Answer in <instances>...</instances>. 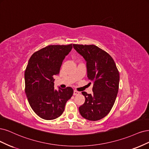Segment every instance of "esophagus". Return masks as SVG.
<instances>
[{"label":"esophagus","instance_id":"34e87169","mask_svg":"<svg viewBox=\"0 0 149 149\" xmlns=\"http://www.w3.org/2000/svg\"><path fill=\"white\" fill-rule=\"evenodd\" d=\"M79 94H80V92H77V91H76V90L74 91V95H77Z\"/></svg>","mask_w":149,"mask_h":149}]
</instances>
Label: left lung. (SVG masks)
Listing matches in <instances>:
<instances>
[{"label": "left lung", "mask_w": 149, "mask_h": 149, "mask_svg": "<svg viewBox=\"0 0 149 149\" xmlns=\"http://www.w3.org/2000/svg\"><path fill=\"white\" fill-rule=\"evenodd\" d=\"M73 46L87 62V77L93 84V94L81 92L85 101L79 107V112L86 119L98 121L106 116L113 107L119 89V72L111 56L98 46Z\"/></svg>", "instance_id": "1"}]
</instances>
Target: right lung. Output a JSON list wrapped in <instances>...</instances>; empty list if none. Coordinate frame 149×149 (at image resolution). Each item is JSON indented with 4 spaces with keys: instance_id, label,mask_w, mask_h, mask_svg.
<instances>
[{
    "instance_id": "1",
    "label": "right lung",
    "mask_w": 149,
    "mask_h": 149,
    "mask_svg": "<svg viewBox=\"0 0 149 149\" xmlns=\"http://www.w3.org/2000/svg\"><path fill=\"white\" fill-rule=\"evenodd\" d=\"M72 45H49L35 52L25 72V93L34 112L41 118L52 120L63 113L74 90L70 87L54 88V76L58 75L62 62Z\"/></svg>"
}]
</instances>
